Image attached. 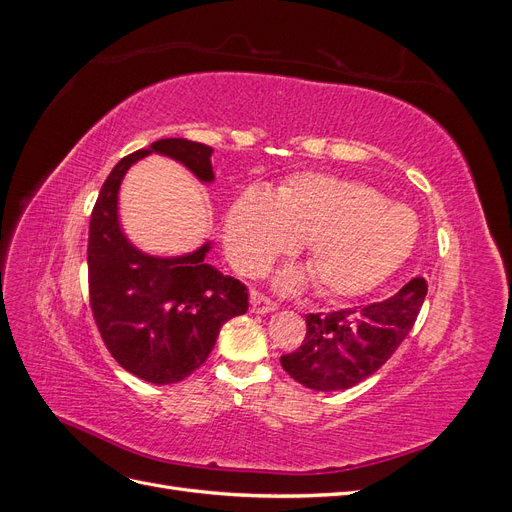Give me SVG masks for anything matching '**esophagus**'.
Listing matches in <instances>:
<instances>
[{
    "mask_svg": "<svg viewBox=\"0 0 512 512\" xmlns=\"http://www.w3.org/2000/svg\"><path fill=\"white\" fill-rule=\"evenodd\" d=\"M250 303H252L254 314H269V312H275V307H277L269 297H265V294L256 292V290H252V294H250Z\"/></svg>",
    "mask_w": 512,
    "mask_h": 512,
    "instance_id": "34e87169",
    "label": "esophagus"
}]
</instances>
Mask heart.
<instances>
[{
  "label": "heart",
  "mask_w": 512,
  "mask_h": 512,
  "mask_svg": "<svg viewBox=\"0 0 512 512\" xmlns=\"http://www.w3.org/2000/svg\"><path fill=\"white\" fill-rule=\"evenodd\" d=\"M416 237L418 220L410 207L322 173L292 177L275 198L247 190L226 218V250L241 273H265L275 258L305 241L309 271L331 297L374 290L410 256ZM303 280V273L290 271L280 286L292 290Z\"/></svg>",
  "instance_id": "obj_1"
}]
</instances>
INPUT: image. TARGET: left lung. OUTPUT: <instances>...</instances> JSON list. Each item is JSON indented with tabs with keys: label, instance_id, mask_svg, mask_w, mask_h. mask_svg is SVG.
Instances as JSON below:
<instances>
[{
	"label": "left lung",
	"instance_id": "left-lung-1",
	"mask_svg": "<svg viewBox=\"0 0 512 512\" xmlns=\"http://www.w3.org/2000/svg\"><path fill=\"white\" fill-rule=\"evenodd\" d=\"M427 294L414 277L393 297L331 314H307L301 348L282 354L288 376L314 391H344L391 359L412 331Z\"/></svg>",
	"mask_w": 512,
	"mask_h": 512
}]
</instances>
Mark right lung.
<instances>
[{
	"label": "right lung",
	"mask_w": 512,
	"mask_h": 512,
	"mask_svg": "<svg viewBox=\"0 0 512 512\" xmlns=\"http://www.w3.org/2000/svg\"><path fill=\"white\" fill-rule=\"evenodd\" d=\"M149 153L181 162L200 181H213L203 143L162 138L117 162L91 211L87 269L89 305L113 359L136 378L173 384L207 361L222 324L247 312V288L205 262L211 243L196 252L158 258L134 247L117 218L126 170Z\"/></svg>",
	"instance_id": "obj_1"
}]
</instances>
